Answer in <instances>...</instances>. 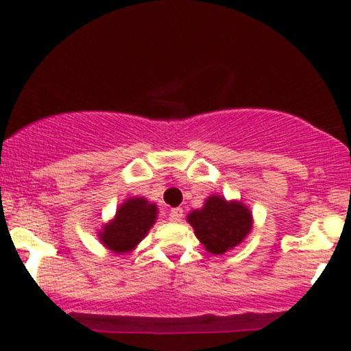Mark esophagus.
Returning a JSON list of instances; mask_svg holds the SVG:
<instances>
[{"label": "esophagus", "mask_w": 351, "mask_h": 351, "mask_svg": "<svg viewBox=\"0 0 351 351\" xmlns=\"http://www.w3.org/2000/svg\"><path fill=\"white\" fill-rule=\"evenodd\" d=\"M183 219V209L181 208H175L170 211V221L171 223H181Z\"/></svg>", "instance_id": "34e87169"}]
</instances>
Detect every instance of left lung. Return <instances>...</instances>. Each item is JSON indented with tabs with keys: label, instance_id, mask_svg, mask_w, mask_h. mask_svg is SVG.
Here are the masks:
<instances>
[{
	"label": "left lung",
	"instance_id": "1",
	"mask_svg": "<svg viewBox=\"0 0 351 351\" xmlns=\"http://www.w3.org/2000/svg\"><path fill=\"white\" fill-rule=\"evenodd\" d=\"M186 221L204 249L215 256H221L243 243L254 223L251 209L243 201H228L221 195L208 196L203 208L193 209Z\"/></svg>",
	"mask_w": 351,
	"mask_h": 351
}]
</instances>
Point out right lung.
<instances>
[{"mask_svg":"<svg viewBox=\"0 0 351 351\" xmlns=\"http://www.w3.org/2000/svg\"><path fill=\"white\" fill-rule=\"evenodd\" d=\"M156 216L155 203L143 196L127 198L117 208L115 216L99 229L100 244L119 256L132 252L156 223Z\"/></svg>","mask_w":351,"mask_h":351,"instance_id":"1","label":"right lung"}]
</instances>
